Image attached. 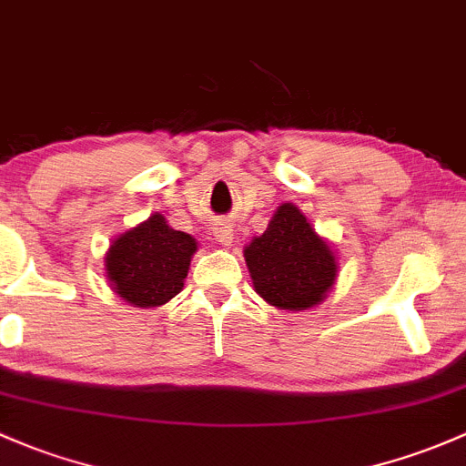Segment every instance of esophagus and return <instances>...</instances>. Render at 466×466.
Here are the masks:
<instances>
[{"label": "esophagus", "instance_id": "obj_1", "mask_svg": "<svg viewBox=\"0 0 466 466\" xmlns=\"http://www.w3.org/2000/svg\"><path fill=\"white\" fill-rule=\"evenodd\" d=\"M212 232H214V237H217V241L220 243V246H229V243H232L234 232H232V228H229V225L217 223V228H212Z\"/></svg>", "mask_w": 466, "mask_h": 466}]
</instances>
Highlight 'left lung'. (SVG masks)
Masks as SVG:
<instances>
[{
    "mask_svg": "<svg viewBox=\"0 0 466 466\" xmlns=\"http://www.w3.org/2000/svg\"><path fill=\"white\" fill-rule=\"evenodd\" d=\"M243 254L254 290L281 310L317 306L337 277L330 248L292 203L277 209L266 232Z\"/></svg>",
    "mask_w": 466,
    "mask_h": 466,
    "instance_id": "8db88e82",
    "label": "left lung"
}]
</instances>
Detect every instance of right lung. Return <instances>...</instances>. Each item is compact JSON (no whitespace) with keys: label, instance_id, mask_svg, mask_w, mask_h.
I'll return each instance as SVG.
<instances>
[{"label":"right lung","instance_id":"1","mask_svg":"<svg viewBox=\"0 0 466 466\" xmlns=\"http://www.w3.org/2000/svg\"><path fill=\"white\" fill-rule=\"evenodd\" d=\"M196 241L189 234L171 229L154 214L117 237L105 258L106 277L114 290L138 308L167 303L183 290Z\"/></svg>","mask_w":466,"mask_h":466}]
</instances>
